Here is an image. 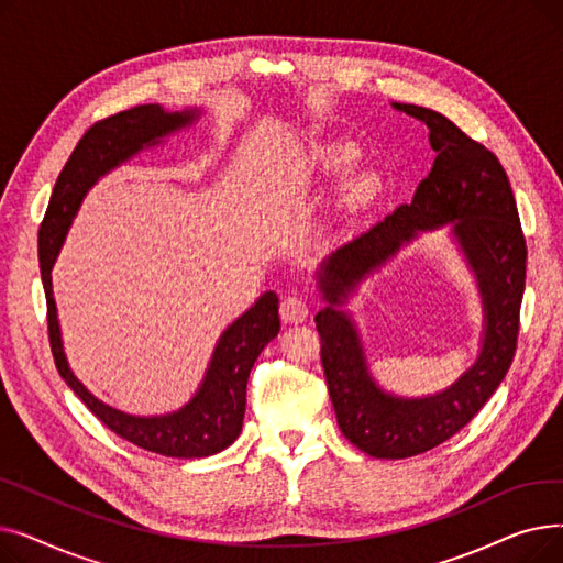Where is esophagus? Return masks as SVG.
<instances>
[{"label":"esophagus","instance_id":"1","mask_svg":"<svg viewBox=\"0 0 563 563\" xmlns=\"http://www.w3.org/2000/svg\"><path fill=\"white\" fill-rule=\"evenodd\" d=\"M308 317V303L299 297H285L280 303V319L285 323H301Z\"/></svg>","mask_w":563,"mask_h":563}]
</instances>
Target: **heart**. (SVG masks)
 <instances>
[{
	"label": "heart",
	"mask_w": 563,
	"mask_h": 563,
	"mask_svg": "<svg viewBox=\"0 0 563 563\" xmlns=\"http://www.w3.org/2000/svg\"><path fill=\"white\" fill-rule=\"evenodd\" d=\"M356 153L351 151L349 145H327V147H317L314 151V164L323 170H344ZM378 194V177L372 173H358L353 175L351 180L342 189V202L349 207V210H361V207L369 205Z\"/></svg>",
	"instance_id": "1"
}]
</instances>
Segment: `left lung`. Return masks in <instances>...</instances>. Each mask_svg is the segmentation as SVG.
I'll return each mask as SVG.
<instances>
[{
  "label": "left lung",
  "instance_id": "obj_1",
  "mask_svg": "<svg viewBox=\"0 0 563 563\" xmlns=\"http://www.w3.org/2000/svg\"><path fill=\"white\" fill-rule=\"evenodd\" d=\"M393 107L429 128L435 151L431 173L418 185L410 205L397 207L321 264L319 291L329 306L314 317L338 424L349 442L374 459H408L438 448L490 399L516 353L527 262L516 198L499 159L433 109L399 102ZM445 222L453 223L481 283L483 351L476 365L442 394L420 400L395 398L368 376L355 328L334 306L420 229Z\"/></svg>",
  "mask_w": 563,
  "mask_h": 563
}]
</instances>
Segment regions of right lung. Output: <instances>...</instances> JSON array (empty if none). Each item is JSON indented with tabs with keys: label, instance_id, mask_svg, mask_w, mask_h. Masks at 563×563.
Masks as SVG:
<instances>
[{
	"label": "right lung",
	"instance_id": "1",
	"mask_svg": "<svg viewBox=\"0 0 563 563\" xmlns=\"http://www.w3.org/2000/svg\"><path fill=\"white\" fill-rule=\"evenodd\" d=\"M198 115L200 113L196 109L168 113L159 104H139L88 128L75 145L64 170L56 177L47 212L38 230L41 278L47 299V333L58 374L86 404V408L115 435L125 438L141 450L173 459L212 456L232 445L236 435L242 433L249 374L262 349L280 331L278 297L274 291L262 294L253 308L223 331L212 353L210 367H207L200 388L189 404L168 412V416L136 418L96 399L68 367L62 329H58L56 319V303L52 297V266L86 191L104 173L121 166L143 147L157 145L162 136L191 125Z\"/></svg>",
	"mask_w": 563,
	"mask_h": 563
}]
</instances>
